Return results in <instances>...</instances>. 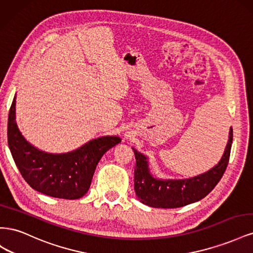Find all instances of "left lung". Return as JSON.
I'll use <instances>...</instances> for the list:
<instances>
[{"mask_svg": "<svg viewBox=\"0 0 253 253\" xmlns=\"http://www.w3.org/2000/svg\"><path fill=\"white\" fill-rule=\"evenodd\" d=\"M233 131L230 127L229 140L219 163L198 176L188 179H158L150 173L148 158L134 148L136 167L134 189L138 200L153 208H179L203 200L214 189L227 169L230 157Z\"/></svg>", "mask_w": 253, "mask_h": 253, "instance_id": "8db88e82", "label": "left lung"}]
</instances>
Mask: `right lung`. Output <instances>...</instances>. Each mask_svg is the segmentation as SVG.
Returning <instances> with one entry per match:
<instances>
[{
    "label": "right lung",
    "mask_w": 253,
    "mask_h": 253,
    "mask_svg": "<svg viewBox=\"0 0 253 253\" xmlns=\"http://www.w3.org/2000/svg\"><path fill=\"white\" fill-rule=\"evenodd\" d=\"M7 136L12 158L28 185L38 192L64 200H77L87 192L99 160L121 141L117 136H104L63 154L40 151L18 127L16 96L9 110Z\"/></svg>",
    "instance_id": "1"
}]
</instances>
